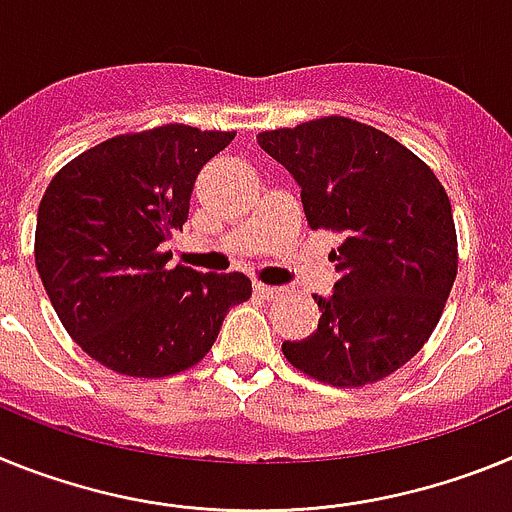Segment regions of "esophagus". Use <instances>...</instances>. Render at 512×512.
<instances>
[{
    "instance_id": "esophagus-1",
    "label": "esophagus",
    "mask_w": 512,
    "mask_h": 512,
    "mask_svg": "<svg viewBox=\"0 0 512 512\" xmlns=\"http://www.w3.org/2000/svg\"><path fill=\"white\" fill-rule=\"evenodd\" d=\"M255 293H257V296H262V299L273 301V299H278V296H281V288L268 286V283H255Z\"/></svg>"
}]
</instances>
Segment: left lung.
Listing matches in <instances>:
<instances>
[{
    "label": "left lung",
    "mask_w": 512,
    "mask_h": 512,
    "mask_svg": "<svg viewBox=\"0 0 512 512\" xmlns=\"http://www.w3.org/2000/svg\"><path fill=\"white\" fill-rule=\"evenodd\" d=\"M257 144L299 182L311 229L342 239L322 317L283 355L311 379L350 389L386 379L433 335L459 268L451 201L428 164L379 128L327 115L262 131Z\"/></svg>",
    "instance_id": "obj_1"
}]
</instances>
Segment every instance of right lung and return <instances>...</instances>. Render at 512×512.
I'll return each instance as SVG.
<instances>
[{
  "instance_id": "obj_1",
  "label": "right lung",
  "mask_w": 512,
  "mask_h": 512,
  "mask_svg": "<svg viewBox=\"0 0 512 512\" xmlns=\"http://www.w3.org/2000/svg\"><path fill=\"white\" fill-rule=\"evenodd\" d=\"M234 131L170 123L92 146L56 172L35 224V268L61 324L110 371L162 379L203 361L242 273L167 268L203 164Z\"/></svg>"
}]
</instances>
